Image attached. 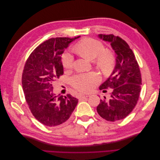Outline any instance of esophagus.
I'll list each match as a JSON object with an SVG mask.
<instances>
[{
	"mask_svg": "<svg viewBox=\"0 0 160 160\" xmlns=\"http://www.w3.org/2000/svg\"><path fill=\"white\" fill-rule=\"evenodd\" d=\"M88 97H89L88 95H79V99H85L86 98H88Z\"/></svg>",
	"mask_w": 160,
	"mask_h": 160,
	"instance_id": "34e87169",
	"label": "esophagus"
}]
</instances>
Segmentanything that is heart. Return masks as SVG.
I'll use <instances>...</instances> for the list:
<instances>
[{"mask_svg": "<svg viewBox=\"0 0 160 160\" xmlns=\"http://www.w3.org/2000/svg\"><path fill=\"white\" fill-rule=\"evenodd\" d=\"M101 43L92 38H87L79 42L74 47L73 50L80 56L89 61H94L96 66L105 73L112 71L115 58L112 52L104 50ZM73 63V57L69 52H65L62 57V65L65 69H70ZM71 84L76 89L82 92H88L99 82V77L95 73L88 75H79L72 77Z\"/></svg>", "mask_w": 160, "mask_h": 160, "instance_id": "heart-1", "label": "heart"}]
</instances>
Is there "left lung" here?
I'll return each mask as SVG.
<instances>
[{
	"label": "left lung",
	"instance_id": "left-lung-1",
	"mask_svg": "<svg viewBox=\"0 0 160 160\" xmlns=\"http://www.w3.org/2000/svg\"><path fill=\"white\" fill-rule=\"evenodd\" d=\"M98 37L110 43L115 54V66L99 87L100 90L112 89L110 98L105 97L100 100L97 111L105 120L115 122L126 118L136 105L141 90V72L132 50L122 38L102 34Z\"/></svg>",
	"mask_w": 160,
	"mask_h": 160
}]
</instances>
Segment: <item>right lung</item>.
Instances as JSON below:
<instances>
[{
  "label": "right lung",
  "instance_id": "1",
  "mask_svg": "<svg viewBox=\"0 0 160 160\" xmlns=\"http://www.w3.org/2000/svg\"><path fill=\"white\" fill-rule=\"evenodd\" d=\"M79 37H57L45 41L32 52L24 67L22 85L26 101L34 117L46 126L65 123L78 103L70 94L56 95L52 83L63 74L61 55Z\"/></svg>",
  "mask_w": 160,
  "mask_h": 160
}]
</instances>
